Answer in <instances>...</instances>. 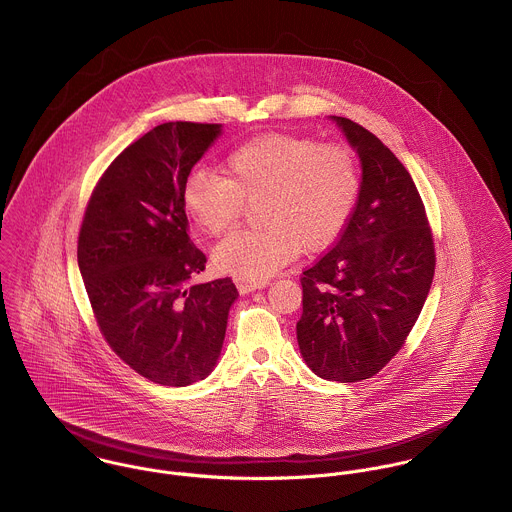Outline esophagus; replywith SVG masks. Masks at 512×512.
Instances as JSON below:
<instances>
[{"instance_id": "34e87169", "label": "esophagus", "mask_w": 512, "mask_h": 512, "mask_svg": "<svg viewBox=\"0 0 512 512\" xmlns=\"http://www.w3.org/2000/svg\"><path fill=\"white\" fill-rule=\"evenodd\" d=\"M234 283H236V287H238V291H240L242 295H246V293H252V291H256V289L266 287V281H250V279L244 278H236L234 279Z\"/></svg>"}]
</instances>
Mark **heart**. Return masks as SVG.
I'll use <instances>...</instances> for the list:
<instances>
[{
    "instance_id": "heart-1",
    "label": "heart",
    "mask_w": 512,
    "mask_h": 512,
    "mask_svg": "<svg viewBox=\"0 0 512 512\" xmlns=\"http://www.w3.org/2000/svg\"><path fill=\"white\" fill-rule=\"evenodd\" d=\"M229 178L209 170L187 174V215L207 234L233 229L244 201L258 203L260 229L236 231L213 250L221 272L264 281L301 250H321L348 225L360 197V166L346 144L311 137L264 135L227 156Z\"/></svg>"
}]
</instances>
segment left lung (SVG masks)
<instances>
[{
  "label": "left lung",
  "mask_w": 512,
  "mask_h": 512,
  "mask_svg": "<svg viewBox=\"0 0 512 512\" xmlns=\"http://www.w3.org/2000/svg\"><path fill=\"white\" fill-rule=\"evenodd\" d=\"M360 158L356 209L330 252L303 272L297 342L315 375L354 383L379 372L417 323L434 278V242L417 186L358 123L330 115Z\"/></svg>",
  "instance_id": "8db88e82"
}]
</instances>
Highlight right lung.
I'll return each mask as SVG.
<instances>
[{"instance_id":"right-lung-1","label":"right lung","mask_w":512,"mask_h":512,"mask_svg":"<svg viewBox=\"0 0 512 512\" xmlns=\"http://www.w3.org/2000/svg\"><path fill=\"white\" fill-rule=\"evenodd\" d=\"M223 125L164 123L105 170L78 238L93 315L113 352L142 377L186 387L215 370L238 291L233 279L189 281L205 254L187 236V174Z\"/></svg>"}]
</instances>
